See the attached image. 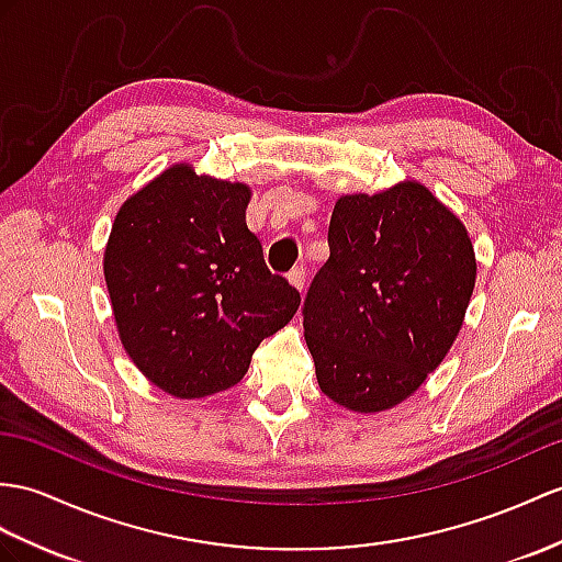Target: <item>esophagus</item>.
Segmentation results:
<instances>
[{
    "mask_svg": "<svg viewBox=\"0 0 562 562\" xmlns=\"http://www.w3.org/2000/svg\"><path fill=\"white\" fill-rule=\"evenodd\" d=\"M305 279H307V271H305V267H295V269H291V271H289V281L295 285L297 291H303V289H305Z\"/></svg>",
    "mask_w": 562,
    "mask_h": 562,
    "instance_id": "34e87169",
    "label": "esophagus"
}]
</instances>
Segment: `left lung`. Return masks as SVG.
Returning <instances> with one entry per match:
<instances>
[{"instance_id": "8db88e82", "label": "left lung", "mask_w": 562, "mask_h": 562, "mask_svg": "<svg viewBox=\"0 0 562 562\" xmlns=\"http://www.w3.org/2000/svg\"><path fill=\"white\" fill-rule=\"evenodd\" d=\"M328 250L303 305L319 389L355 413L389 409L453 346L476 279L470 236L427 188L405 181L340 198Z\"/></svg>"}]
</instances>
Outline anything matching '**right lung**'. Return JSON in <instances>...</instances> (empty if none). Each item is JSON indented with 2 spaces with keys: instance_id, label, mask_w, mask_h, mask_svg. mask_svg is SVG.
I'll list each match as a JSON object with an SVG mask.
<instances>
[{
  "instance_id": "obj_1",
  "label": "right lung",
  "mask_w": 562,
  "mask_h": 562,
  "mask_svg": "<svg viewBox=\"0 0 562 562\" xmlns=\"http://www.w3.org/2000/svg\"><path fill=\"white\" fill-rule=\"evenodd\" d=\"M250 188L171 167L119 210L104 279L121 344L155 386L204 398L236 386L300 293L245 224Z\"/></svg>"
}]
</instances>
